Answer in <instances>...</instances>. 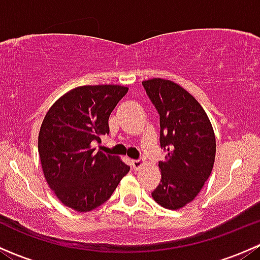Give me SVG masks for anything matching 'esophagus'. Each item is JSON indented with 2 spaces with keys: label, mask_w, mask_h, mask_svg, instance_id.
Masks as SVG:
<instances>
[{
  "label": "esophagus",
  "mask_w": 260,
  "mask_h": 260,
  "mask_svg": "<svg viewBox=\"0 0 260 260\" xmlns=\"http://www.w3.org/2000/svg\"><path fill=\"white\" fill-rule=\"evenodd\" d=\"M142 165H143V159H140V158L132 159V167L135 170H138L141 166H142Z\"/></svg>",
  "instance_id": "obj_1"
}]
</instances>
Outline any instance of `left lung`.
I'll list each match as a JSON object with an SVG mask.
<instances>
[{"label": "left lung", "mask_w": 260, "mask_h": 260, "mask_svg": "<svg viewBox=\"0 0 260 260\" xmlns=\"http://www.w3.org/2000/svg\"><path fill=\"white\" fill-rule=\"evenodd\" d=\"M159 115L161 182L152 192L157 204L177 210L191 203L210 176L216 142L211 123L199 102L171 80L142 81Z\"/></svg>", "instance_id": "1"}]
</instances>
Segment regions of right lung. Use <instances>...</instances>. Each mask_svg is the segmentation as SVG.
<instances>
[{
  "mask_svg": "<svg viewBox=\"0 0 260 260\" xmlns=\"http://www.w3.org/2000/svg\"><path fill=\"white\" fill-rule=\"evenodd\" d=\"M127 86L85 85L62 95L46 113L39 154L49 186L65 206L94 210L112 196L129 166L91 148L108 135V119Z\"/></svg>",
  "mask_w": 260,
  "mask_h": 260,
  "instance_id": "1",
  "label": "right lung"
}]
</instances>
